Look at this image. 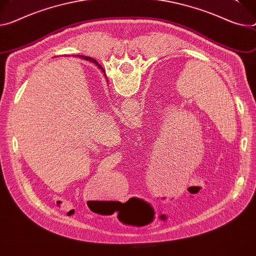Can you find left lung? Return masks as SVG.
Segmentation results:
<instances>
[{"label":"left lung","mask_w":256,"mask_h":256,"mask_svg":"<svg viewBox=\"0 0 256 256\" xmlns=\"http://www.w3.org/2000/svg\"><path fill=\"white\" fill-rule=\"evenodd\" d=\"M96 65H97V66H98L100 69H102V72H104V70H103V68H102V66H101V65H100V64H99L97 61H96Z\"/></svg>","instance_id":"8db88e82"}]
</instances>
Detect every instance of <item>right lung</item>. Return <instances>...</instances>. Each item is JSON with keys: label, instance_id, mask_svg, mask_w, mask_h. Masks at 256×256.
<instances>
[{"label": "right lung", "instance_id": "1", "mask_svg": "<svg viewBox=\"0 0 256 256\" xmlns=\"http://www.w3.org/2000/svg\"><path fill=\"white\" fill-rule=\"evenodd\" d=\"M76 56H78V55H76ZM80 58H82V59H84V60L90 61V62H92V63H95V64H96V61H97V60H95L94 58H90V57H88V56H80Z\"/></svg>", "mask_w": 256, "mask_h": 256}]
</instances>
